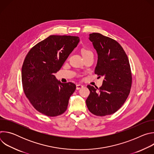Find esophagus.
<instances>
[{
  "mask_svg": "<svg viewBox=\"0 0 154 154\" xmlns=\"http://www.w3.org/2000/svg\"><path fill=\"white\" fill-rule=\"evenodd\" d=\"M83 87V85H80V84H78V85H76V90H80V89L82 88Z\"/></svg>",
  "mask_w": 154,
  "mask_h": 154,
  "instance_id": "obj_1",
  "label": "esophagus"
}]
</instances>
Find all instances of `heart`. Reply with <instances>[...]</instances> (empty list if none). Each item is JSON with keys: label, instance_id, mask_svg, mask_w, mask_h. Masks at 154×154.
Here are the masks:
<instances>
[{"label": "heart", "instance_id": "1", "mask_svg": "<svg viewBox=\"0 0 154 154\" xmlns=\"http://www.w3.org/2000/svg\"><path fill=\"white\" fill-rule=\"evenodd\" d=\"M88 52H90V51H86V50H82V55H85V54H87V53H88Z\"/></svg>", "mask_w": 154, "mask_h": 154}]
</instances>
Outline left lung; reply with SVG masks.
<instances>
[{"label":"left lung","instance_id":"8db88e82","mask_svg":"<svg viewBox=\"0 0 154 154\" xmlns=\"http://www.w3.org/2000/svg\"><path fill=\"white\" fill-rule=\"evenodd\" d=\"M97 54L94 73L103 77L102 86L88 85L90 94L86 100L93 114L103 116L117 112L126 100L131 86V74L128 57L115 40L99 33L89 35Z\"/></svg>","mask_w":154,"mask_h":154}]
</instances>
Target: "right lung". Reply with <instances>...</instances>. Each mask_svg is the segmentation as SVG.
Wrapping results in <instances>:
<instances>
[{
  "mask_svg": "<svg viewBox=\"0 0 154 154\" xmlns=\"http://www.w3.org/2000/svg\"><path fill=\"white\" fill-rule=\"evenodd\" d=\"M79 41L78 36L51 35L27 54L22 68V83L26 96L41 113L54 117L67 109L76 86L71 82L61 83L54 74Z\"/></svg>",
  "mask_w": 154,
  "mask_h": 154,
  "instance_id": "add662e5",
  "label": "right lung"
}]
</instances>
